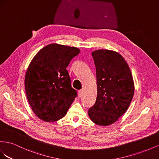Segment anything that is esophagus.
I'll list each match as a JSON object with an SVG mask.
<instances>
[{"label":"esophagus","instance_id":"1","mask_svg":"<svg viewBox=\"0 0 159 159\" xmlns=\"http://www.w3.org/2000/svg\"><path fill=\"white\" fill-rule=\"evenodd\" d=\"M83 93H84V89H82L79 90L78 92V94H79V97H82V95L83 94Z\"/></svg>","mask_w":159,"mask_h":159}]
</instances>
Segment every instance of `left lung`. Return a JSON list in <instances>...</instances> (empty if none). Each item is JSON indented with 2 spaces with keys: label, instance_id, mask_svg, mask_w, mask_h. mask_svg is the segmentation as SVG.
Masks as SVG:
<instances>
[{
  "label": "left lung",
  "instance_id": "8db88e82",
  "mask_svg": "<svg viewBox=\"0 0 159 159\" xmlns=\"http://www.w3.org/2000/svg\"><path fill=\"white\" fill-rule=\"evenodd\" d=\"M97 95L89 116L99 126L111 125L128 109L134 92V83L127 62L120 54L107 49L94 51Z\"/></svg>",
  "mask_w": 159,
  "mask_h": 159
}]
</instances>
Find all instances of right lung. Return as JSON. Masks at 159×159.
<instances>
[{"instance_id":"obj_1","label":"right lung","mask_w":159,"mask_h":159,"mask_svg":"<svg viewBox=\"0 0 159 159\" xmlns=\"http://www.w3.org/2000/svg\"><path fill=\"white\" fill-rule=\"evenodd\" d=\"M80 52L75 47L57 43L47 45L36 54L26 70L25 88L29 105L38 118L55 122L64 117L74 101L66 67Z\"/></svg>"}]
</instances>
